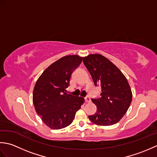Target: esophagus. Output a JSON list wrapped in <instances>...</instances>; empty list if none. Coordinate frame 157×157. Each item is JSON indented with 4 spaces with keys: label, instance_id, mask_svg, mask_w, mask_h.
I'll list each match as a JSON object with an SVG mask.
<instances>
[{
    "label": "esophagus",
    "instance_id": "1",
    "mask_svg": "<svg viewBox=\"0 0 157 157\" xmlns=\"http://www.w3.org/2000/svg\"><path fill=\"white\" fill-rule=\"evenodd\" d=\"M84 99H85V101L86 102H90L91 101V99H90V98L89 97V96H86V97L84 98Z\"/></svg>",
    "mask_w": 157,
    "mask_h": 157
}]
</instances>
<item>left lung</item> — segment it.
Wrapping results in <instances>:
<instances>
[{"mask_svg":"<svg viewBox=\"0 0 157 157\" xmlns=\"http://www.w3.org/2000/svg\"><path fill=\"white\" fill-rule=\"evenodd\" d=\"M83 62L90 73L94 85L100 86L101 97L92 98L96 106L90 120L99 125H111L120 121L131 104L132 90L121 71L104 56L90 55Z\"/></svg>","mask_w":157,"mask_h":157,"instance_id":"left-lung-1","label":"left lung"}]
</instances>
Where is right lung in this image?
Instances as JSON below:
<instances>
[{
    "label": "right lung",
    "instance_id": "add662e5",
    "mask_svg": "<svg viewBox=\"0 0 157 157\" xmlns=\"http://www.w3.org/2000/svg\"><path fill=\"white\" fill-rule=\"evenodd\" d=\"M82 57L63 56L42 73L33 92V102L43 122L52 129L69 125L84 98L67 94L72 73L78 67Z\"/></svg>",
    "mask_w": 157,
    "mask_h": 157
}]
</instances>
